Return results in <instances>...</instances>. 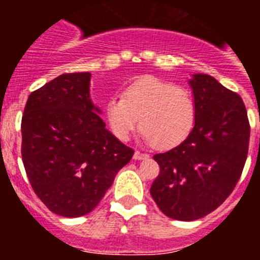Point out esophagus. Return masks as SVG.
<instances>
[{
	"mask_svg": "<svg viewBox=\"0 0 260 260\" xmlns=\"http://www.w3.org/2000/svg\"><path fill=\"white\" fill-rule=\"evenodd\" d=\"M133 158H134V160H144V158H148V155H147V153L139 152V151H135Z\"/></svg>",
	"mask_w": 260,
	"mask_h": 260,
	"instance_id": "esophagus-1",
	"label": "esophagus"
}]
</instances>
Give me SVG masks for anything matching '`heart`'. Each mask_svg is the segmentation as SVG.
Returning a JSON list of instances; mask_svg holds the SVG:
<instances>
[{
    "label": "heart",
    "mask_w": 260,
    "mask_h": 260,
    "mask_svg": "<svg viewBox=\"0 0 260 260\" xmlns=\"http://www.w3.org/2000/svg\"><path fill=\"white\" fill-rule=\"evenodd\" d=\"M104 110L108 125L119 141H127L141 122L143 138L157 150L183 143L191 134L197 116L187 89L151 75L128 84L123 98L108 99Z\"/></svg>",
    "instance_id": "heart-1"
}]
</instances>
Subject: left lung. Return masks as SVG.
Masks as SVG:
<instances>
[{"mask_svg": "<svg viewBox=\"0 0 260 260\" xmlns=\"http://www.w3.org/2000/svg\"><path fill=\"white\" fill-rule=\"evenodd\" d=\"M195 125L183 143L153 156L160 173L151 195L164 215L194 221L215 211L240 180L249 150L250 126L240 95L213 77L192 74Z\"/></svg>", "mask_w": 260, "mask_h": 260, "instance_id": "left-lung-1", "label": "left lung"}]
</instances>
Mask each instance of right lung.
Here are the masks:
<instances>
[{
	"mask_svg": "<svg viewBox=\"0 0 260 260\" xmlns=\"http://www.w3.org/2000/svg\"><path fill=\"white\" fill-rule=\"evenodd\" d=\"M91 73L62 74L36 89L22 117V158L32 189L52 212L79 217L100 203L134 151L105 127Z\"/></svg>",
	"mask_w": 260,
	"mask_h": 260,
	"instance_id": "obj_1",
	"label": "right lung"
}]
</instances>
